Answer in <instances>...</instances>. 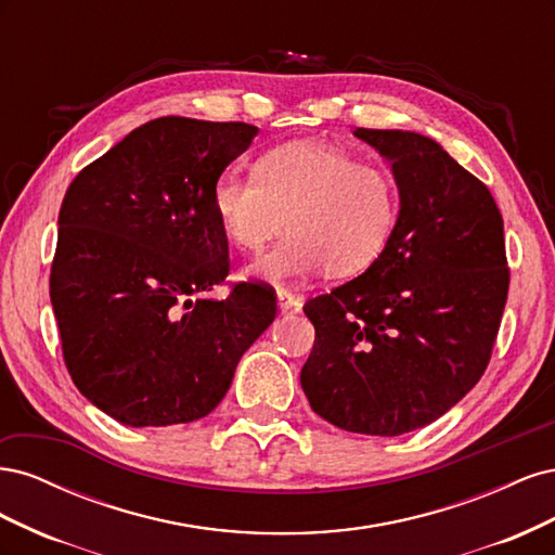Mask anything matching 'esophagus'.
Listing matches in <instances>:
<instances>
[{"instance_id": "34e87169", "label": "esophagus", "mask_w": 555, "mask_h": 555, "mask_svg": "<svg viewBox=\"0 0 555 555\" xmlns=\"http://www.w3.org/2000/svg\"><path fill=\"white\" fill-rule=\"evenodd\" d=\"M298 300H300V296H296V294H292L287 289H278V306H280L282 312L296 308Z\"/></svg>"}]
</instances>
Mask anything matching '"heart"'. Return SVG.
Here are the masks:
<instances>
[{"label":"heart","instance_id":"1","mask_svg":"<svg viewBox=\"0 0 555 555\" xmlns=\"http://www.w3.org/2000/svg\"><path fill=\"white\" fill-rule=\"evenodd\" d=\"M212 210L243 251H259L289 224V236L249 268L251 278L287 282L322 268L349 278L391 243L400 192L389 171L347 150L294 141L268 150L257 173L224 171L212 184Z\"/></svg>","mask_w":555,"mask_h":555}]
</instances>
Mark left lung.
Here are the masks:
<instances>
[{"mask_svg":"<svg viewBox=\"0 0 555 555\" xmlns=\"http://www.w3.org/2000/svg\"><path fill=\"white\" fill-rule=\"evenodd\" d=\"M354 137L391 162L400 215L363 275L304 306L314 345L300 386L328 424L393 438L440 418L489 365L509 292L505 231L489 188L440 143Z\"/></svg>","mask_w":555,"mask_h":555,"instance_id":"8db88e82","label":"left lung"}]
</instances>
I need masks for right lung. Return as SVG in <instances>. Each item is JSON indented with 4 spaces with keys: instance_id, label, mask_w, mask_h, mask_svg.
I'll return each mask as SVG.
<instances>
[{
    "instance_id": "1",
    "label": "right lung",
    "mask_w": 555,
    "mask_h": 555,
    "mask_svg": "<svg viewBox=\"0 0 555 555\" xmlns=\"http://www.w3.org/2000/svg\"><path fill=\"white\" fill-rule=\"evenodd\" d=\"M259 133L166 115L82 169L64 194L50 300L78 391L125 426L190 424L229 391L275 296L229 275L212 184Z\"/></svg>"
}]
</instances>
